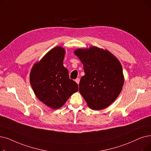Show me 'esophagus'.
I'll list each match as a JSON object with an SVG mask.
<instances>
[{
	"label": "esophagus",
	"instance_id": "1",
	"mask_svg": "<svg viewBox=\"0 0 151 151\" xmlns=\"http://www.w3.org/2000/svg\"><path fill=\"white\" fill-rule=\"evenodd\" d=\"M80 78H76V79L75 80V81H76V83L78 84H79V83H80Z\"/></svg>",
	"mask_w": 151,
	"mask_h": 151
}]
</instances>
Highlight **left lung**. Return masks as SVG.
<instances>
[{"label":"left lung","mask_w":151,"mask_h":151,"mask_svg":"<svg viewBox=\"0 0 151 151\" xmlns=\"http://www.w3.org/2000/svg\"><path fill=\"white\" fill-rule=\"evenodd\" d=\"M83 65L85 75L79 91L88 106L94 110L106 109L121 93L124 75L118 58L107 49L96 46L74 51Z\"/></svg>","instance_id":"1"}]
</instances>
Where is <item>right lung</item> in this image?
<instances>
[{"label": "right lung", "mask_w": 151, "mask_h": 151, "mask_svg": "<svg viewBox=\"0 0 151 151\" xmlns=\"http://www.w3.org/2000/svg\"><path fill=\"white\" fill-rule=\"evenodd\" d=\"M65 50L61 46L52 49L30 71L29 81L37 99L52 109L62 107L78 91L75 81L69 78L63 66Z\"/></svg>", "instance_id": "1"}]
</instances>
